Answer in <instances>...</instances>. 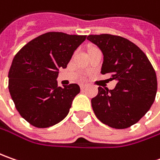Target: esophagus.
I'll return each instance as SVG.
<instances>
[{"mask_svg": "<svg viewBox=\"0 0 160 160\" xmlns=\"http://www.w3.org/2000/svg\"><path fill=\"white\" fill-rule=\"evenodd\" d=\"M85 87H86V84H81V85H80V88H81V90H83Z\"/></svg>", "mask_w": 160, "mask_h": 160, "instance_id": "esophagus-1", "label": "esophagus"}]
</instances>
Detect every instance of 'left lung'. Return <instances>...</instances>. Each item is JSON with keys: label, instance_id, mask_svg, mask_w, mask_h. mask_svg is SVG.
<instances>
[{"label": "left lung", "instance_id": "8db88e82", "mask_svg": "<svg viewBox=\"0 0 160 160\" xmlns=\"http://www.w3.org/2000/svg\"><path fill=\"white\" fill-rule=\"evenodd\" d=\"M87 39L103 53L102 74L116 80L113 90L99 87L92 99L97 118L116 129L136 124L155 101L156 72L145 53L131 41L113 34H91Z\"/></svg>", "mask_w": 160, "mask_h": 160}]
</instances>
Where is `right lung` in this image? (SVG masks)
<instances>
[{"mask_svg": "<svg viewBox=\"0 0 160 160\" xmlns=\"http://www.w3.org/2000/svg\"><path fill=\"white\" fill-rule=\"evenodd\" d=\"M86 35L49 32L28 42L17 53L9 71V91L22 118L32 126L46 128L67 117L77 83L58 85L60 68H66Z\"/></svg>", "mask_w": 160, "mask_h": 160, "instance_id": "1", "label": "right lung"}]
</instances>
